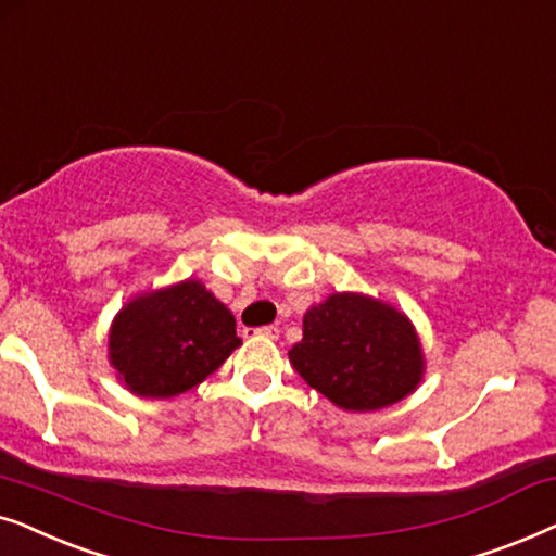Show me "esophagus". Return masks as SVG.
Wrapping results in <instances>:
<instances>
[{"label": "esophagus", "instance_id": "obj_1", "mask_svg": "<svg viewBox=\"0 0 556 556\" xmlns=\"http://www.w3.org/2000/svg\"><path fill=\"white\" fill-rule=\"evenodd\" d=\"M254 332L266 338H279V325H264V328H256Z\"/></svg>", "mask_w": 556, "mask_h": 556}]
</instances>
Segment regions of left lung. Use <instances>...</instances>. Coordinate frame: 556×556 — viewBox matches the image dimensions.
Wrapping results in <instances>:
<instances>
[{
  "label": "left lung",
  "instance_id": "obj_1",
  "mask_svg": "<svg viewBox=\"0 0 556 556\" xmlns=\"http://www.w3.org/2000/svg\"><path fill=\"white\" fill-rule=\"evenodd\" d=\"M290 361L302 379L348 412L402 402L421 381L417 332L399 309L364 294H330L307 309Z\"/></svg>",
  "mask_w": 556,
  "mask_h": 556
}]
</instances>
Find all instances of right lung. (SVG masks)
Listing matches in <instances>:
<instances>
[{
  "label": "right lung",
  "instance_id": "add662e5",
  "mask_svg": "<svg viewBox=\"0 0 556 556\" xmlns=\"http://www.w3.org/2000/svg\"><path fill=\"white\" fill-rule=\"evenodd\" d=\"M239 345L233 315L195 279L131 300L109 336L111 366L144 399L198 387Z\"/></svg>",
  "mask_w": 556,
  "mask_h": 556
}]
</instances>
